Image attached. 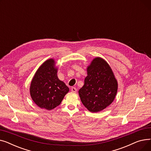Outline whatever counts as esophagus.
I'll return each instance as SVG.
<instances>
[{"label":"esophagus","instance_id":"obj_1","mask_svg":"<svg viewBox=\"0 0 151 151\" xmlns=\"http://www.w3.org/2000/svg\"><path fill=\"white\" fill-rule=\"evenodd\" d=\"M71 92H76V91H77V89H76V88H74V87H73V88H71Z\"/></svg>","mask_w":151,"mask_h":151}]
</instances>
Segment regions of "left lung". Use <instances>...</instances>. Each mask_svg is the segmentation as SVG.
<instances>
[{
  "instance_id": "obj_1",
  "label": "left lung",
  "mask_w": 151,
  "mask_h": 151,
  "mask_svg": "<svg viewBox=\"0 0 151 151\" xmlns=\"http://www.w3.org/2000/svg\"><path fill=\"white\" fill-rule=\"evenodd\" d=\"M87 71L84 84L78 92L84 106L91 112L97 113L113 101L117 82L108 63L100 58H95Z\"/></svg>"
}]
</instances>
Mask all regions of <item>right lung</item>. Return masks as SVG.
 I'll return each mask as SVG.
<instances>
[{
    "mask_svg": "<svg viewBox=\"0 0 151 151\" xmlns=\"http://www.w3.org/2000/svg\"><path fill=\"white\" fill-rule=\"evenodd\" d=\"M54 60H47L39 67L32 80L30 93L35 104L41 108L54 109L60 104L69 88L57 76Z\"/></svg>",
    "mask_w": 151,
    "mask_h": 151,
    "instance_id": "right-lung-1",
    "label": "right lung"
}]
</instances>
